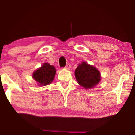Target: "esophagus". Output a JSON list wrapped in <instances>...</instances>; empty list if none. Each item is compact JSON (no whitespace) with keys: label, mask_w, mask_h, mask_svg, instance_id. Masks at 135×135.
<instances>
[{"label":"esophagus","mask_w":135,"mask_h":135,"mask_svg":"<svg viewBox=\"0 0 135 135\" xmlns=\"http://www.w3.org/2000/svg\"><path fill=\"white\" fill-rule=\"evenodd\" d=\"M64 69H66V70H70V69H71V65H70V64L68 63V64L66 65V66H65Z\"/></svg>","instance_id":"1"}]
</instances>
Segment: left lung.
I'll return each instance as SVG.
<instances>
[{"mask_svg":"<svg viewBox=\"0 0 135 135\" xmlns=\"http://www.w3.org/2000/svg\"><path fill=\"white\" fill-rule=\"evenodd\" d=\"M75 75L77 83L85 89L94 88L100 82L101 78L99 71L86 62L78 64L75 70Z\"/></svg>","mask_w":135,"mask_h":135,"instance_id":"8db88e82","label":"left lung"}]
</instances>
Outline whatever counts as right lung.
<instances>
[{"mask_svg": "<svg viewBox=\"0 0 135 135\" xmlns=\"http://www.w3.org/2000/svg\"><path fill=\"white\" fill-rule=\"evenodd\" d=\"M56 69L49 63H44L41 67L34 71L32 78L39 86H44L51 84L54 79Z\"/></svg>", "mask_w": 135, "mask_h": 135, "instance_id": "1", "label": "right lung"}]
</instances>
